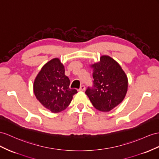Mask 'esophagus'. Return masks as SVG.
<instances>
[{
    "instance_id": "1",
    "label": "esophagus",
    "mask_w": 159,
    "mask_h": 159,
    "mask_svg": "<svg viewBox=\"0 0 159 159\" xmlns=\"http://www.w3.org/2000/svg\"><path fill=\"white\" fill-rule=\"evenodd\" d=\"M85 89H86V88H85L84 85H81L80 89H79V91H84L85 90Z\"/></svg>"
}]
</instances>
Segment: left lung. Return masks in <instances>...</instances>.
<instances>
[{"label": "left lung", "instance_id": "obj_1", "mask_svg": "<svg viewBox=\"0 0 159 159\" xmlns=\"http://www.w3.org/2000/svg\"><path fill=\"white\" fill-rule=\"evenodd\" d=\"M90 66L93 68V87H88L85 93L97 110L111 111L125 98L128 77L120 65L109 56H101L99 62Z\"/></svg>", "mask_w": 159, "mask_h": 159}]
</instances>
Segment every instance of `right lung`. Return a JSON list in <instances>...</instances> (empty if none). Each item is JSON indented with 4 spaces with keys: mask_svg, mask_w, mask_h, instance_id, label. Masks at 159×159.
I'll return each instance as SVG.
<instances>
[{
    "mask_svg": "<svg viewBox=\"0 0 159 159\" xmlns=\"http://www.w3.org/2000/svg\"><path fill=\"white\" fill-rule=\"evenodd\" d=\"M64 65L58 58L45 64L36 76L34 92L43 106L52 113L64 110L70 103L76 89H70V80L64 74Z\"/></svg>",
    "mask_w": 159,
    "mask_h": 159,
    "instance_id": "add662e5",
    "label": "right lung"
}]
</instances>
